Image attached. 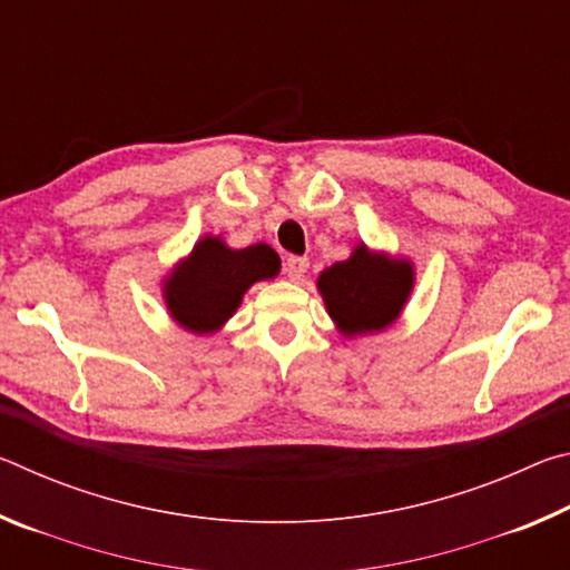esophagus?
Segmentation results:
<instances>
[{"label":"esophagus","mask_w":570,"mask_h":570,"mask_svg":"<svg viewBox=\"0 0 570 570\" xmlns=\"http://www.w3.org/2000/svg\"><path fill=\"white\" fill-rule=\"evenodd\" d=\"M308 268V258L306 256H288L286 264H284V272L288 278H294V282H298V278H304Z\"/></svg>","instance_id":"34e87169"}]
</instances>
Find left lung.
<instances>
[{
  "label": "left lung",
  "mask_w": 570,
  "mask_h": 570,
  "mask_svg": "<svg viewBox=\"0 0 570 570\" xmlns=\"http://www.w3.org/2000/svg\"><path fill=\"white\" fill-rule=\"evenodd\" d=\"M412 288V266L374 256L364 246L326 268L320 292L326 312L344 334H372L397 320Z\"/></svg>",
  "instance_id": "left-lung-1"
}]
</instances>
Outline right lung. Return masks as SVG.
Returning a JSON list of instances; mask_svg holds the SVG:
<instances>
[{"mask_svg":"<svg viewBox=\"0 0 570 570\" xmlns=\"http://www.w3.org/2000/svg\"><path fill=\"white\" fill-rule=\"evenodd\" d=\"M282 262L266 244L234 250L220 238H204L188 262L166 282V302L180 326L190 332H216L236 312L244 292L262 278L278 274Z\"/></svg>","mask_w":570,"mask_h":570,"instance_id":"1","label":"right lung"}]
</instances>
